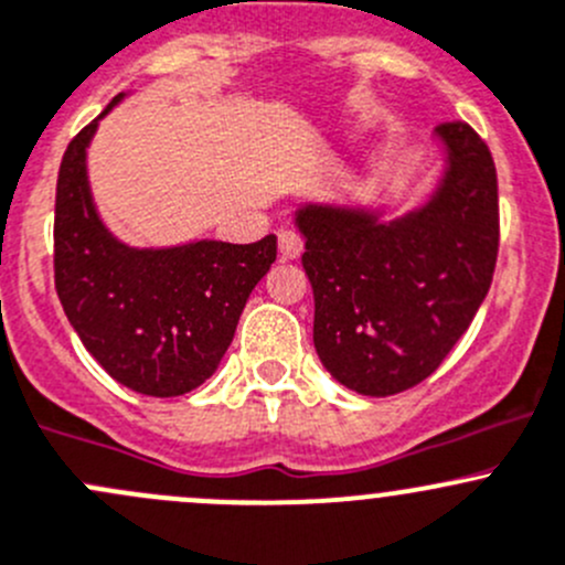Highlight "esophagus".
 Returning a JSON list of instances; mask_svg holds the SVG:
<instances>
[{"mask_svg":"<svg viewBox=\"0 0 565 565\" xmlns=\"http://www.w3.org/2000/svg\"><path fill=\"white\" fill-rule=\"evenodd\" d=\"M277 242H280V258L282 260H296L301 255V249H305V242H301L299 233H294V231H282L280 236H277Z\"/></svg>","mask_w":565,"mask_h":565,"instance_id":"obj_1","label":"esophagus"}]
</instances>
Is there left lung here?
Instances as JSON below:
<instances>
[{
  "label": "left lung",
  "mask_w": 565,
  "mask_h": 565,
  "mask_svg": "<svg viewBox=\"0 0 565 565\" xmlns=\"http://www.w3.org/2000/svg\"><path fill=\"white\" fill-rule=\"evenodd\" d=\"M437 139L445 172L420 209L390 222L349 205L296 211L318 360L360 395L384 398L431 376L489 294L500 247L494 161L461 120L443 122Z\"/></svg>",
  "instance_id": "8db88e82"
}]
</instances>
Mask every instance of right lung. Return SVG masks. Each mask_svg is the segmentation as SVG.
<instances>
[{
  "mask_svg": "<svg viewBox=\"0 0 565 565\" xmlns=\"http://www.w3.org/2000/svg\"><path fill=\"white\" fill-rule=\"evenodd\" d=\"M100 111L71 139L54 203V285L71 327L115 382L153 398L200 387L225 356L253 288L277 258V236L255 244L192 242L137 249L95 211L87 148Z\"/></svg>",
  "mask_w": 565,
  "mask_h": 565,
  "instance_id": "obj_1",
  "label": "right lung"
}]
</instances>
